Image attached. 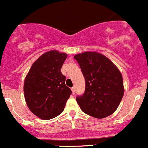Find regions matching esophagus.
<instances>
[{
  "mask_svg": "<svg viewBox=\"0 0 148 148\" xmlns=\"http://www.w3.org/2000/svg\"><path fill=\"white\" fill-rule=\"evenodd\" d=\"M71 90H72V92H73V94H74L75 93V87H72L71 88Z\"/></svg>",
  "mask_w": 148,
  "mask_h": 148,
  "instance_id": "1",
  "label": "esophagus"
}]
</instances>
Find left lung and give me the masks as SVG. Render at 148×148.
<instances>
[{
	"instance_id": "1",
	"label": "left lung",
	"mask_w": 148,
	"mask_h": 148,
	"mask_svg": "<svg viewBox=\"0 0 148 148\" xmlns=\"http://www.w3.org/2000/svg\"><path fill=\"white\" fill-rule=\"evenodd\" d=\"M74 58L85 78V91L77 97L82 110L98 119L111 115L124 95L121 72L112 62L100 53L85 52Z\"/></svg>"
}]
</instances>
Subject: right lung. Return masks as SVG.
I'll list each match as a JSON object with an SVG mask.
<instances>
[{
	"label": "right lung",
	"mask_w": 148,
	"mask_h": 148,
	"mask_svg": "<svg viewBox=\"0 0 148 148\" xmlns=\"http://www.w3.org/2000/svg\"><path fill=\"white\" fill-rule=\"evenodd\" d=\"M66 53L51 50L42 55L29 69L24 93L29 110L42 119L56 117L62 112L71 90L65 85L61 68Z\"/></svg>",
	"instance_id": "right-lung-1"
}]
</instances>
